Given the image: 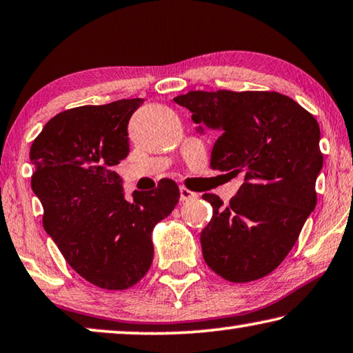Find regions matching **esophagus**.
<instances>
[{"mask_svg":"<svg viewBox=\"0 0 353 353\" xmlns=\"http://www.w3.org/2000/svg\"><path fill=\"white\" fill-rule=\"evenodd\" d=\"M179 192H181V201H182V203H183V201H190V199L198 198V193L192 192V190H188L187 187H181V188H179Z\"/></svg>","mask_w":353,"mask_h":353,"instance_id":"obj_1","label":"esophagus"}]
</instances>
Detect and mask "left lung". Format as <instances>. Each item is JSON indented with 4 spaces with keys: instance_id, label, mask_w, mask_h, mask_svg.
Masks as SVG:
<instances>
[{
    "instance_id": "obj_1",
    "label": "left lung",
    "mask_w": 353,
    "mask_h": 353,
    "mask_svg": "<svg viewBox=\"0 0 353 353\" xmlns=\"http://www.w3.org/2000/svg\"><path fill=\"white\" fill-rule=\"evenodd\" d=\"M174 102L216 132L212 170L245 179L228 205L203 194L214 209L201 232L205 264L231 283L267 276L286 259L317 203L323 155L316 117L275 91H190Z\"/></svg>"
}]
</instances>
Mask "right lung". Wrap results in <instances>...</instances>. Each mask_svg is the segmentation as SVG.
Masks as SVG:
<instances>
[{
  "instance_id": "obj_1",
  "label": "right lung",
  "mask_w": 353,
  "mask_h": 353,
  "mask_svg": "<svg viewBox=\"0 0 353 353\" xmlns=\"http://www.w3.org/2000/svg\"><path fill=\"white\" fill-rule=\"evenodd\" d=\"M143 99L65 110L31 146V187L42 223L74 270L94 286L124 290L152 264V231L174 210L181 193L161 179L149 193L124 199L114 166L128 155V119Z\"/></svg>"
}]
</instances>
